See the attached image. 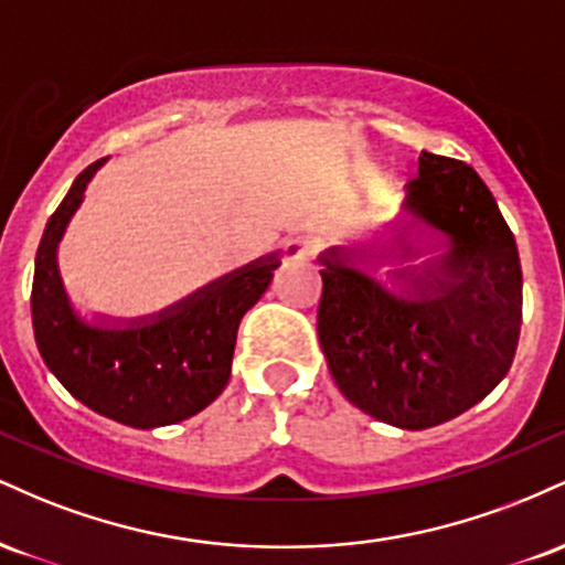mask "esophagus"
<instances>
[{
    "label": "esophagus",
    "instance_id": "1",
    "mask_svg": "<svg viewBox=\"0 0 565 565\" xmlns=\"http://www.w3.org/2000/svg\"><path fill=\"white\" fill-rule=\"evenodd\" d=\"M284 252H287L289 260H305V257L319 252V242H316V238H291V242L284 246Z\"/></svg>",
    "mask_w": 565,
    "mask_h": 565
}]
</instances>
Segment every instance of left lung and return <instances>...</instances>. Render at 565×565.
<instances>
[{"mask_svg": "<svg viewBox=\"0 0 565 565\" xmlns=\"http://www.w3.org/2000/svg\"><path fill=\"white\" fill-rule=\"evenodd\" d=\"M404 212L412 223L385 252L406 263L393 270V289L355 268L366 249L332 246L319 257V340L350 404L380 423L425 430L468 412L510 372L523 276L515 236L465 161L423 151ZM419 224L445 252L408 266L424 250L407 242Z\"/></svg>", "mask_w": 565, "mask_h": 565, "instance_id": "1", "label": "left lung"}]
</instances>
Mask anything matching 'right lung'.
I'll list each match as a JSON object with an SVG mask.
<instances>
[{"label":"right lung","mask_w":565,"mask_h":565,"mask_svg":"<svg viewBox=\"0 0 565 565\" xmlns=\"http://www.w3.org/2000/svg\"><path fill=\"white\" fill-rule=\"evenodd\" d=\"M103 164L95 161L74 180L39 242L31 287L36 348L61 385L103 417L140 430L183 423L228 385L238 323L281 260L278 252L260 257L151 319H79L57 270V244Z\"/></svg>","instance_id":"1"}]
</instances>
